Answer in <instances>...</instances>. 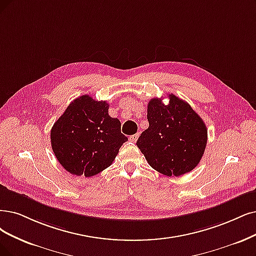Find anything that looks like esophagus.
<instances>
[{"label": "esophagus", "mask_w": 256, "mask_h": 256, "mask_svg": "<svg viewBox=\"0 0 256 256\" xmlns=\"http://www.w3.org/2000/svg\"><path fill=\"white\" fill-rule=\"evenodd\" d=\"M138 137H139V135H138V134H135V135H132V136H130V140L132 141V142H136V141H137V139H138Z\"/></svg>", "instance_id": "1"}]
</instances>
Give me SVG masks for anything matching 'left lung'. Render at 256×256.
<instances>
[{
	"label": "left lung",
	"mask_w": 256,
	"mask_h": 256,
	"mask_svg": "<svg viewBox=\"0 0 256 256\" xmlns=\"http://www.w3.org/2000/svg\"><path fill=\"white\" fill-rule=\"evenodd\" d=\"M148 128L137 140L148 164L166 176L191 172L204 153L208 130L204 120L186 101L168 94L150 99L148 106Z\"/></svg>",
	"instance_id": "8db88e82"
}]
</instances>
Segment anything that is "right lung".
Listing matches in <instances>:
<instances>
[{
	"label": "right lung",
	"mask_w": 256,
	"mask_h": 256,
	"mask_svg": "<svg viewBox=\"0 0 256 256\" xmlns=\"http://www.w3.org/2000/svg\"><path fill=\"white\" fill-rule=\"evenodd\" d=\"M108 103L88 94L74 99L50 130L52 148L70 174L92 177L108 168L128 137L119 119L108 115Z\"/></svg>",
	"instance_id": "1"
}]
</instances>
